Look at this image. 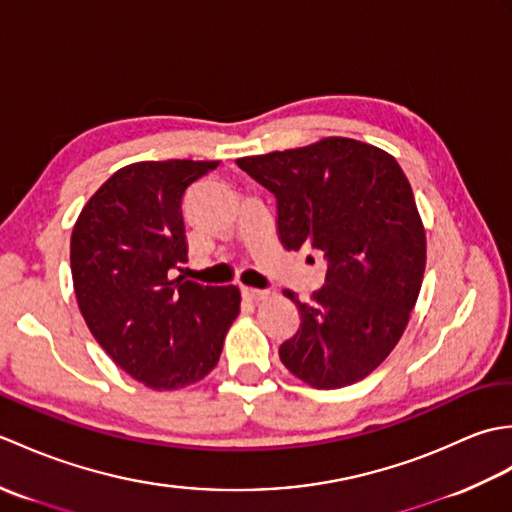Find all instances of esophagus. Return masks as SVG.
<instances>
[{"instance_id": "obj_1", "label": "esophagus", "mask_w": 512, "mask_h": 512, "mask_svg": "<svg viewBox=\"0 0 512 512\" xmlns=\"http://www.w3.org/2000/svg\"><path fill=\"white\" fill-rule=\"evenodd\" d=\"M242 295H244V299H248V301H262V299L268 297V290H259V288H248V286H244V288H242Z\"/></svg>"}]
</instances>
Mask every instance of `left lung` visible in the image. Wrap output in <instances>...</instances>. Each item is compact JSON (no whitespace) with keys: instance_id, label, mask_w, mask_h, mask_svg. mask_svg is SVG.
I'll list each match as a JSON object with an SVG mask.
<instances>
[{"instance_id":"1","label":"left lung","mask_w":512,"mask_h":512,"mask_svg":"<svg viewBox=\"0 0 512 512\" xmlns=\"http://www.w3.org/2000/svg\"><path fill=\"white\" fill-rule=\"evenodd\" d=\"M237 165L275 193L284 248L312 246L328 259L325 284L308 303L284 290L301 323L279 345L281 363L314 389L358 383L400 341L427 266L407 176L385 149L343 136Z\"/></svg>"}]
</instances>
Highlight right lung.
Segmentation results:
<instances>
[{
	"label": "right lung",
	"mask_w": 512,
	"mask_h": 512,
	"mask_svg": "<svg viewBox=\"0 0 512 512\" xmlns=\"http://www.w3.org/2000/svg\"><path fill=\"white\" fill-rule=\"evenodd\" d=\"M220 160H143L118 169L72 228L79 310L112 361L138 383L171 391L220 361L239 314L237 286L171 279L187 262L182 198Z\"/></svg>",
	"instance_id": "right-lung-1"
}]
</instances>
